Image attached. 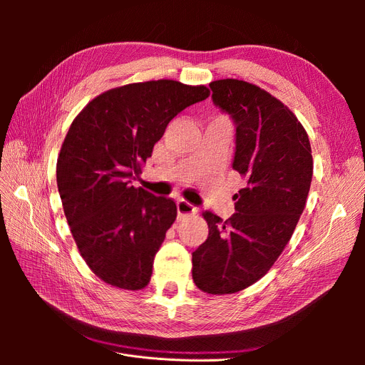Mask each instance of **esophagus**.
Returning a JSON list of instances; mask_svg holds the SVG:
<instances>
[{
    "label": "esophagus",
    "mask_w": 365,
    "mask_h": 365,
    "mask_svg": "<svg viewBox=\"0 0 365 365\" xmlns=\"http://www.w3.org/2000/svg\"><path fill=\"white\" fill-rule=\"evenodd\" d=\"M196 207L192 205L190 202H187L184 200H180L178 201V219H185L187 216H192V215H196Z\"/></svg>",
    "instance_id": "1"
}]
</instances>
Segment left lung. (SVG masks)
Wrapping results in <instances>:
<instances>
[{"instance_id": "left-lung-1", "label": "left lung", "mask_w": 365, "mask_h": 365, "mask_svg": "<svg viewBox=\"0 0 365 365\" xmlns=\"http://www.w3.org/2000/svg\"><path fill=\"white\" fill-rule=\"evenodd\" d=\"M210 88L215 105L236 123L233 169L245 185L233 196L230 219L202 213L208 237L192 254V277L202 292L225 295L260 280L288 245L311 189L314 160L306 129L279 98L237 79Z\"/></svg>"}]
</instances>
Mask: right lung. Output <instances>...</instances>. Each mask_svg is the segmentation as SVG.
Listing matches in <instances>:
<instances>
[{"mask_svg":"<svg viewBox=\"0 0 365 365\" xmlns=\"http://www.w3.org/2000/svg\"><path fill=\"white\" fill-rule=\"evenodd\" d=\"M208 96L205 85L170 79L117 86L94 97L65 135L56 164L63 213L88 267L114 288H146L176 219L173 200L130 180L169 121Z\"/></svg>","mask_w":365,"mask_h":365,"instance_id":"obj_1","label":"right lung"}]
</instances>
